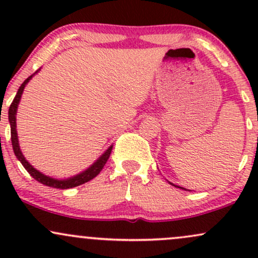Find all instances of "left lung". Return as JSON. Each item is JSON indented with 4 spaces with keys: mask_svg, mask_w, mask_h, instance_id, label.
<instances>
[{
    "mask_svg": "<svg viewBox=\"0 0 258 258\" xmlns=\"http://www.w3.org/2000/svg\"><path fill=\"white\" fill-rule=\"evenodd\" d=\"M179 188H180V186H179ZM182 189H183V188H182Z\"/></svg>",
    "mask_w": 258,
    "mask_h": 258,
    "instance_id": "left-lung-1",
    "label": "left lung"
}]
</instances>
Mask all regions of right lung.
<instances>
[{"label": "right lung", "mask_w": 258, "mask_h": 258, "mask_svg": "<svg viewBox=\"0 0 258 258\" xmlns=\"http://www.w3.org/2000/svg\"><path fill=\"white\" fill-rule=\"evenodd\" d=\"M32 76H34V74H32L31 76H29L28 79L25 80L24 82H23L22 86L19 87V90H18L16 97H14L13 102H12V104L10 106V110H8V119H10V123H11V141H12V147H13V152L16 154L17 159L19 160L20 162H22V165L24 166V168L26 171H28L29 173H30V176L32 178H35L37 180V182L42 183V184L47 185V186H52V188H58V189H69V188H74V186H78V185H81L84 184V183L88 182V180L93 179L94 177H97L99 174L100 171L103 170V167L105 166L106 161H108L109 156H110V153H111V149L112 147L109 148L106 152L103 154L100 158L97 160L96 162H94L93 165L90 168H87V170L85 171V172L78 174V176L73 177V178H69V179H63V180H58V179H54V178H51V177H47L42 174L41 172H38L37 170H35L34 167L31 166L30 164H29L28 161H26L24 156H23L22 152H20V148H19V143H18V136H17V130H16V114H17V108H18V104H19V100H20V97H22V93L23 91H24V87L25 85L28 84L29 80H30Z\"/></svg>", "instance_id": "obj_1"}]
</instances>
